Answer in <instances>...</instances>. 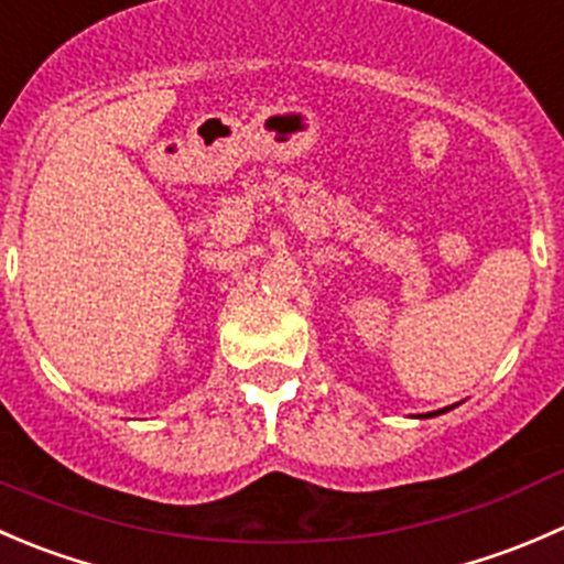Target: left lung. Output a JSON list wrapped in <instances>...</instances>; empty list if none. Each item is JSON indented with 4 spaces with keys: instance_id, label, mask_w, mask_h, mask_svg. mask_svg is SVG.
<instances>
[{
    "instance_id": "left-lung-1",
    "label": "left lung",
    "mask_w": 564,
    "mask_h": 564,
    "mask_svg": "<svg viewBox=\"0 0 564 564\" xmlns=\"http://www.w3.org/2000/svg\"><path fill=\"white\" fill-rule=\"evenodd\" d=\"M444 411H449V409H442V411H431V414H422L420 420H427V416H438V414H444Z\"/></svg>"
}]
</instances>
